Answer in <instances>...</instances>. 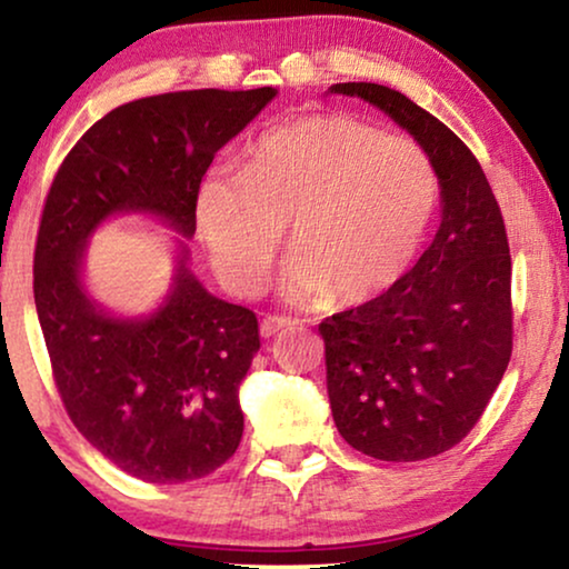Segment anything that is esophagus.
<instances>
[{
  "label": "esophagus",
  "mask_w": 569,
  "mask_h": 569,
  "mask_svg": "<svg viewBox=\"0 0 569 569\" xmlns=\"http://www.w3.org/2000/svg\"><path fill=\"white\" fill-rule=\"evenodd\" d=\"M298 323L295 318H287V316H267L261 321V337H274V333H279L282 329H292V326Z\"/></svg>",
  "instance_id": "34e87169"
}]
</instances>
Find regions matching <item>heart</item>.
I'll return each mask as SVG.
<instances>
[{
    "label": "heart",
    "mask_w": 569,
    "mask_h": 569,
    "mask_svg": "<svg viewBox=\"0 0 569 569\" xmlns=\"http://www.w3.org/2000/svg\"><path fill=\"white\" fill-rule=\"evenodd\" d=\"M438 201V168L415 139L349 113H306L263 131L243 170H207L193 212L230 292L253 298L267 287L290 222L298 251L284 298L360 306L407 277Z\"/></svg>",
    "instance_id": "heart-1"
}]
</instances>
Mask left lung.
Returning a JSON list of instances; mask_svg holds the SVG:
<instances>
[{"mask_svg": "<svg viewBox=\"0 0 569 569\" xmlns=\"http://www.w3.org/2000/svg\"><path fill=\"white\" fill-rule=\"evenodd\" d=\"M430 152L442 222L399 284L318 326L331 415L378 461H422L458 446L485 415L512 355V261L505 220L473 152L399 90L339 82Z\"/></svg>", "mask_w": 569, "mask_h": 569, "instance_id": "1", "label": "left lung"}]
</instances>
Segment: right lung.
I'll return each instance as SVG.
<instances>
[{"label":"right lung","mask_w":569,"mask_h":569,"mask_svg":"<svg viewBox=\"0 0 569 569\" xmlns=\"http://www.w3.org/2000/svg\"><path fill=\"white\" fill-rule=\"evenodd\" d=\"M274 96L209 88L113 108L69 150L46 197L33 295L53 383L90 446L150 485L201 479L236 453L238 386L261 347L259 321L209 295L183 261L158 313H100L80 282L84 240L113 212L160 214L193 236L214 152Z\"/></svg>","instance_id":"obj_1"}]
</instances>
